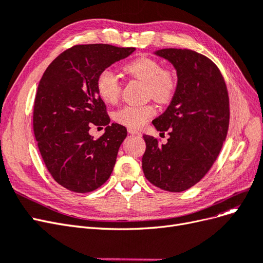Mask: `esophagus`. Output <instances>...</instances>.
Listing matches in <instances>:
<instances>
[{"label": "esophagus", "mask_w": 263, "mask_h": 263, "mask_svg": "<svg viewBox=\"0 0 263 263\" xmlns=\"http://www.w3.org/2000/svg\"><path fill=\"white\" fill-rule=\"evenodd\" d=\"M127 130H128V133L130 135H140L139 132H137L136 129H134V128H127Z\"/></svg>", "instance_id": "1"}]
</instances>
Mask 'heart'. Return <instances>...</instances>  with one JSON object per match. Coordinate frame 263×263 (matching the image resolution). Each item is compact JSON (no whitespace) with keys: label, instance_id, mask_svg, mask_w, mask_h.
<instances>
[{"label":"heart","instance_id":"obj_1","mask_svg":"<svg viewBox=\"0 0 263 263\" xmlns=\"http://www.w3.org/2000/svg\"><path fill=\"white\" fill-rule=\"evenodd\" d=\"M124 72L146 83V92L157 102H169L177 90V78L172 71L162 69L157 60L140 57L127 62L123 67ZM99 97L106 103L117 102L121 94V83L110 69L103 70L97 79ZM156 114L153 105H127L114 113V121L128 128H140L149 118Z\"/></svg>","mask_w":263,"mask_h":263}]
</instances>
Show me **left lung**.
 <instances>
[{"instance_id":"1","label":"left lung","mask_w":263,"mask_h":263,"mask_svg":"<svg viewBox=\"0 0 263 263\" xmlns=\"http://www.w3.org/2000/svg\"><path fill=\"white\" fill-rule=\"evenodd\" d=\"M177 71V90L169 106L153 121L169 132L165 145L144 135L142 170L146 179L169 192L195 185L212 168L226 139L229 99L220 71L205 55L190 49L155 51Z\"/></svg>"}]
</instances>
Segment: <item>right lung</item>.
I'll return each mask as SVG.
<instances>
[{"instance_id":"1","label":"right lung","mask_w":263,"mask_h":263,"mask_svg":"<svg viewBox=\"0 0 263 263\" xmlns=\"http://www.w3.org/2000/svg\"><path fill=\"white\" fill-rule=\"evenodd\" d=\"M135 50L106 44L77 45L60 53L39 81L33 116L38 149L54 181L72 192L97 190L114 169L127 129L109 125L97 79ZM93 124L106 126L98 140L88 134Z\"/></svg>"}]
</instances>
